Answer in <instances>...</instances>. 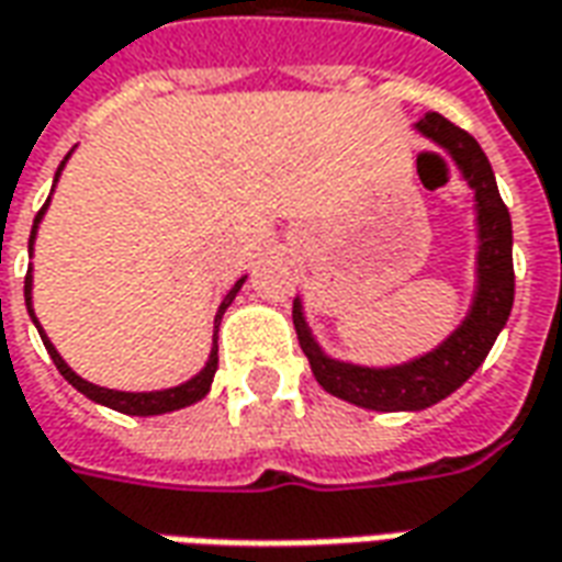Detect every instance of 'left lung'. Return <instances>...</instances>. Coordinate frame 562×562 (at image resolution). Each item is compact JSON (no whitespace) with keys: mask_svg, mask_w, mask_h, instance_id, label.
Instances as JSON below:
<instances>
[{"mask_svg":"<svg viewBox=\"0 0 562 562\" xmlns=\"http://www.w3.org/2000/svg\"><path fill=\"white\" fill-rule=\"evenodd\" d=\"M417 131L453 155L477 200V292L465 322L441 347L414 362L395 368H362L328 359L310 335L301 301H294L292 307L297 344L310 359L313 376L319 380L322 390L368 411H423L457 392L481 368L490 347L505 328L514 304L512 215L502 203L490 160L472 133H465L438 112L419 117Z\"/></svg>","mask_w":562,"mask_h":562,"instance_id":"obj_1","label":"left lung"}]
</instances>
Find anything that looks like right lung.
Instances as JSON below:
<instances>
[{"label":"right lung","instance_id":"right-lung-1","mask_svg":"<svg viewBox=\"0 0 562 562\" xmlns=\"http://www.w3.org/2000/svg\"><path fill=\"white\" fill-rule=\"evenodd\" d=\"M69 158V155H66ZM66 167V160H63L60 167H57V176H54V182L60 179V170ZM50 200V198H48ZM45 210H48V203L38 210V215H35L33 222V234H30V249H33V240H35V227H38V222H42V215H45ZM243 280L234 282V289L225 294V301H222V307H218V313H215V331H218V322H222V316H225V310L231 307V301L237 297V292H240ZM23 297H26V310H30V316H33L35 328H38V335H42V344H45V349H48V356L54 359V364H57V371H60L72 386H76L81 395H88L90 402L97 404H105V407H112V411H121V414H131V417H155V414H170V411H179V407H188V404L200 402L206 392H210V386H213V376H215V368H218V337L213 335V352H210V362H206V368L200 371L198 376H191L188 383H182V386H172V390H160V392H117V390H103V386H93V383H88V380H81V376L69 368V364L63 362L60 352L54 349V344L48 340V335L42 331V325H38V319H35L33 313V270L26 273V282H23Z\"/></svg>","mask_w":562,"mask_h":562}]
</instances>
